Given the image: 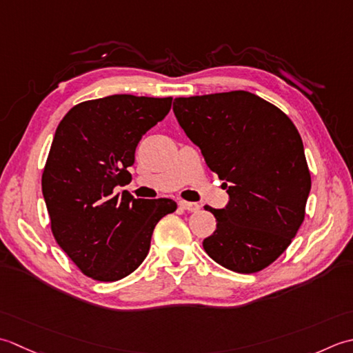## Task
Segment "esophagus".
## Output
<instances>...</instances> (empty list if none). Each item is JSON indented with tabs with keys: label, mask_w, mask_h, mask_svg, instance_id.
<instances>
[{
	"label": "esophagus",
	"mask_w": 353,
	"mask_h": 353,
	"mask_svg": "<svg viewBox=\"0 0 353 353\" xmlns=\"http://www.w3.org/2000/svg\"><path fill=\"white\" fill-rule=\"evenodd\" d=\"M179 207L187 212H198L201 208V205L198 203H189V201H181V203H179Z\"/></svg>",
	"instance_id": "1"
}]
</instances>
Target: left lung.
I'll list each match as a JSON object with an SVG mask.
<instances>
[{
	"instance_id": "1",
	"label": "left lung",
	"mask_w": 353,
	"mask_h": 353,
	"mask_svg": "<svg viewBox=\"0 0 353 353\" xmlns=\"http://www.w3.org/2000/svg\"><path fill=\"white\" fill-rule=\"evenodd\" d=\"M174 112L207 166L225 181L205 253L227 270L251 274L290 247L311 190L303 141L290 117L248 91L178 97Z\"/></svg>"
}]
</instances>
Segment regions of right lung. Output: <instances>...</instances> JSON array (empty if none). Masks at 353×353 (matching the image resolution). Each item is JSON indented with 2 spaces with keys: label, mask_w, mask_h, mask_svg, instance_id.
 <instances>
[{
  "label": "right lung",
  "mask_w": 353,
  "mask_h": 353,
  "mask_svg": "<svg viewBox=\"0 0 353 353\" xmlns=\"http://www.w3.org/2000/svg\"><path fill=\"white\" fill-rule=\"evenodd\" d=\"M172 97L114 94L71 108L54 132L42 195L56 242L85 276L116 282L145 261L157 222L176 210L168 198L137 199L117 185L150 128L168 116Z\"/></svg>",
  "instance_id": "1"
}]
</instances>
